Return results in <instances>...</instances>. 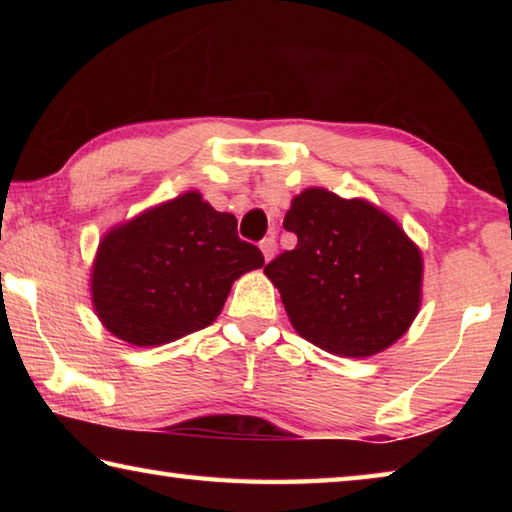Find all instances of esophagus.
<instances>
[{
    "label": "esophagus",
    "mask_w": 512,
    "mask_h": 512,
    "mask_svg": "<svg viewBox=\"0 0 512 512\" xmlns=\"http://www.w3.org/2000/svg\"><path fill=\"white\" fill-rule=\"evenodd\" d=\"M259 250H262V255H264L266 262H271V259L275 257V250H277L275 237H266V239H262V244H259Z\"/></svg>",
    "instance_id": "obj_1"
}]
</instances>
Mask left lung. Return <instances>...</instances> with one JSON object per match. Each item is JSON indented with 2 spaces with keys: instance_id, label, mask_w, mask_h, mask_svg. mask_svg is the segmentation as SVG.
I'll list each match as a JSON object with an SVG mask.
<instances>
[{
  "instance_id": "obj_1",
  "label": "left lung",
  "mask_w": 512,
  "mask_h": 512,
  "mask_svg": "<svg viewBox=\"0 0 512 512\" xmlns=\"http://www.w3.org/2000/svg\"><path fill=\"white\" fill-rule=\"evenodd\" d=\"M284 230L298 246L264 268L296 332L336 357L363 359L406 334L422 302V253L366 198L307 187Z\"/></svg>"
}]
</instances>
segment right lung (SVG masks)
<instances>
[{
    "mask_svg": "<svg viewBox=\"0 0 512 512\" xmlns=\"http://www.w3.org/2000/svg\"><path fill=\"white\" fill-rule=\"evenodd\" d=\"M264 266L235 214L185 192L112 225L90 273L94 314L112 336L155 348L212 325L232 282Z\"/></svg>",
    "mask_w": 512,
    "mask_h": 512,
    "instance_id": "right-lung-1",
    "label": "right lung"
}]
</instances>
